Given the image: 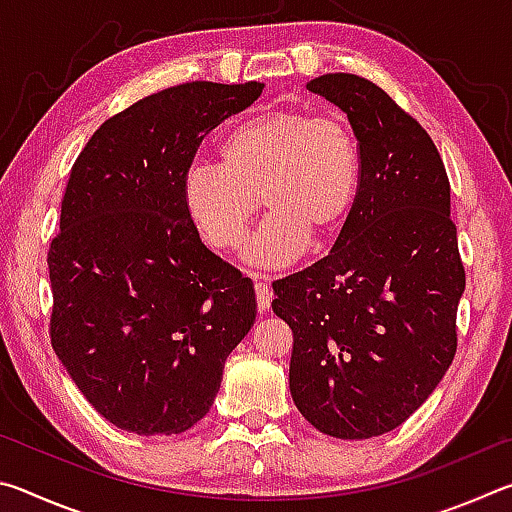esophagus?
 <instances>
[{"instance_id": "1", "label": "esophagus", "mask_w": 512, "mask_h": 512, "mask_svg": "<svg viewBox=\"0 0 512 512\" xmlns=\"http://www.w3.org/2000/svg\"><path fill=\"white\" fill-rule=\"evenodd\" d=\"M257 277L262 280V275H255V302H257V311H264L271 307V300H273V293L268 289V284L264 282H257Z\"/></svg>"}]
</instances>
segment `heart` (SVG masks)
I'll use <instances>...</instances> for the list:
<instances>
[{"mask_svg":"<svg viewBox=\"0 0 512 512\" xmlns=\"http://www.w3.org/2000/svg\"><path fill=\"white\" fill-rule=\"evenodd\" d=\"M219 164H192L183 205L214 250H237L271 210L248 248L255 264L296 259L309 239L327 244L348 228L361 189V146L343 119L307 110H262L221 135Z\"/></svg>","mask_w":512,"mask_h":512,"instance_id":"1","label":"heart"}]
</instances>
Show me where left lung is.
Segmentation results:
<instances>
[{
  "label": "left lung",
  "instance_id": "8db88e82",
  "mask_svg": "<svg viewBox=\"0 0 512 512\" xmlns=\"http://www.w3.org/2000/svg\"><path fill=\"white\" fill-rule=\"evenodd\" d=\"M361 146V189L332 253L273 282L293 332L289 388L327 436H381L418 411L452 366L465 291L449 178L429 133L368 79L323 74Z\"/></svg>",
  "mask_w": 512,
  "mask_h": 512
}]
</instances>
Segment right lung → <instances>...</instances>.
<instances>
[{"instance_id":"obj_1","label":"right lung","mask_w":512,"mask_h":512,"mask_svg":"<svg viewBox=\"0 0 512 512\" xmlns=\"http://www.w3.org/2000/svg\"><path fill=\"white\" fill-rule=\"evenodd\" d=\"M262 90L194 81L149 94L103 121L69 171L47 253L49 339L119 429L194 427L255 323L253 284L205 248L183 176L203 137Z\"/></svg>"}]
</instances>
